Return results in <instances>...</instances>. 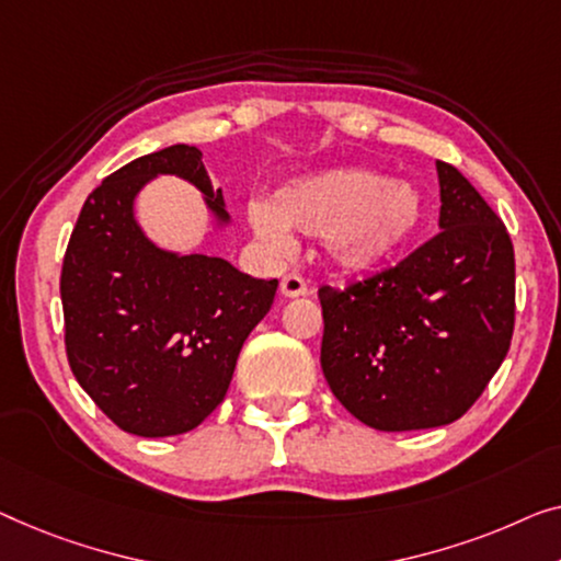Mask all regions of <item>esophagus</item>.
<instances>
[{
    "label": "esophagus",
    "instance_id": "34e87169",
    "mask_svg": "<svg viewBox=\"0 0 561 561\" xmlns=\"http://www.w3.org/2000/svg\"><path fill=\"white\" fill-rule=\"evenodd\" d=\"M279 291L282 297H305L309 295V284L299 277V274H287L279 282Z\"/></svg>",
    "mask_w": 561,
    "mask_h": 561
}]
</instances>
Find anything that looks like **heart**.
Here are the masks:
<instances>
[{"label": "heart", "mask_w": 561, "mask_h": 561, "mask_svg": "<svg viewBox=\"0 0 561 561\" xmlns=\"http://www.w3.org/2000/svg\"><path fill=\"white\" fill-rule=\"evenodd\" d=\"M428 204L413 183L363 169L295 179L270 204L249 208L259 237L284 244L287 231L324 239L334 270L350 277L382 272L421 237Z\"/></svg>", "instance_id": "heart-1"}]
</instances>
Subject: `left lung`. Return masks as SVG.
Masks as SVG:
<instances>
[{"label":"left lung","instance_id":"8db88e82","mask_svg":"<svg viewBox=\"0 0 561 561\" xmlns=\"http://www.w3.org/2000/svg\"><path fill=\"white\" fill-rule=\"evenodd\" d=\"M438 237L345 291L322 287V373L375 431L438 428L471 408L514 334V247L466 175L436 161Z\"/></svg>","mask_w":561,"mask_h":561}]
</instances>
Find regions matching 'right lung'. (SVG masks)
Masks as SVG:
<instances>
[{
	"label": "right lung",
	"mask_w": 561,
	"mask_h": 561,
	"mask_svg": "<svg viewBox=\"0 0 561 561\" xmlns=\"http://www.w3.org/2000/svg\"><path fill=\"white\" fill-rule=\"evenodd\" d=\"M158 175L194 183L214 227H229L201 150L169 146L123 165L88 196L60 277L72 375L118 428L144 438L204 423L277 291V279L249 277L221 256L153 244L136 219V198Z\"/></svg>",
	"instance_id": "obj_1"
}]
</instances>
